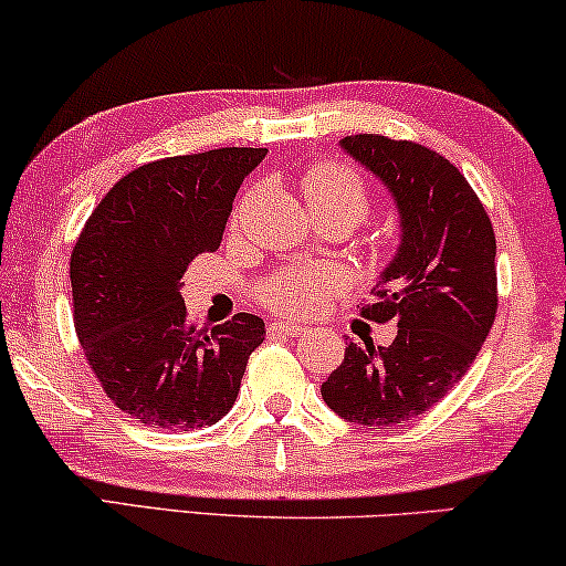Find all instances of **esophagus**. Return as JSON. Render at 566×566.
<instances>
[{
    "label": "esophagus",
    "mask_w": 566,
    "mask_h": 566,
    "mask_svg": "<svg viewBox=\"0 0 566 566\" xmlns=\"http://www.w3.org/2000/svg\"><path fill=\"white\" fill-rule=\"evenodd\" d=\"M269 332L282 334V336H300L305 334L307 328L303 324H292V321H274V324H269Z\"/></svg>",
    "instance_id": "esophagus-1"
}]
</instances>
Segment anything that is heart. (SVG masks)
<instances>
[{
  "label": "heart",
  "mask_w": 566,
  "mask_h": 566,
  "mask_svg": "<svg viewBox=\"0 0 566 566\" xmlns=\"http://www.w3.org/2000/svg\"><path fill=\"white\" fill-rule=\"evenodd\" d=\"M313 217H347L353 224L366 219L370 209L363 177L345 164H318L303 180ZM339 290V276L332 271H284L261 287V300L287 316H305L326 303Z\"/></svg>",
  "instance_id": "1"
}]
</instances>
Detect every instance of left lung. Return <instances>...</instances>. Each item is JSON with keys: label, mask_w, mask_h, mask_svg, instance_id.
<instances>
[{"label": "left lung", "mask_w": 566, "mask_h": 566, "mask_svg": "<svg viewBox=\"0 0 566 566\" xmlns=\"http://www.w3.org/2000/svg\"><path fill=\"white\" fill-rule=\"evenodd\" d=\"M395 200L399 245L363 307L397 321L389 347L349 342L321 397L357 426L418 418L468 374L496 318V238L462 171L431 148L384 135L339 140Z\"/></svg>", "instance_id": "1"}]
</instances>
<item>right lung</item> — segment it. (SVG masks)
Returning <instances> with one entry per match:
<instances>
[{
  "label": "right lung",
  "instance_id": "obj_1",
  "mask_svg": "<svg viewBox=\"0 0 566 566\" xmlns=\"http://www.w3.org/2000/svg\"><path fill=\"white\" fill-rule=\"evenodd\" d=\"M266 148H217L143 164L102 198L70 259L75 332L106 397L140 423L169 431L213 426L230 412L263 318L196 328L185 321L182 274L224 234L240 185Z\"/></svg>",
  "mask_w": 566,
  "mask_h": 566
}]
</instances>
